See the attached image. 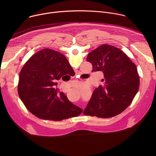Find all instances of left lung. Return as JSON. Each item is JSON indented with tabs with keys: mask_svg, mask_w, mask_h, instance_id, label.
<instances>
[{
	"mask_svg": "<svg viewBox=\"0 0 156 156\" xmlns=\"http://www.w3.org/2000/svg\"><path fill=\"white\" fill-rule=\"evenodd\" d=\"M86 60L91 63L93 72H103L104 84L96 88L84 115L107 119L121 114L139 90L136 65L122 50L108 44H102L89 53Z\"/></svg>",
	"mask_w": 156,
	"mask_h": 156,
	"instance_id": "8db88e82",
	"label": "left lung"
}]
</instances>
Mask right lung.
<instances>
[{
  "instance_id": "right-lung-1",
  "label": "right lung",
  "mask_w": 156,
  "mask_h": 156,
  "mask_svg": "<svg viewBox=\"0 0 156 156\" xmlns=\"http://www.w3.org/2000/svg\"><path fill=\"white\" fill-rule=\"evenodd\" d=\"M72 70L66 57L51 49H42L30 58L20 73L18 93L31 114L39 119L60 121L82 113L81 108L55 88L56 81Z\"/></svg>"
}]
</instances>
